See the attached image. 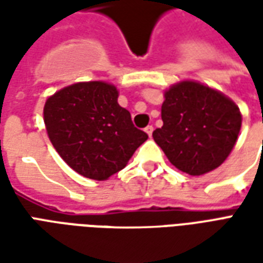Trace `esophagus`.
Here are the masks:
<instances>
[{"instance_id":"34e87169","label":"esophagus","mask_w":263,"mask_h":263,"mask_svg":"<svg viewBox=\"0 0 263 263\" xmlns=\"http://www.w3.org/2000/svg\"><path fill=\"white\" fill-rule=\"evenodd\" d=\"M145 132L148 134L149 137H152V132H154V126L148 125V126H146V128H145Z\"/></svg>"}]
</instances>
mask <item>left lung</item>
Returning a JSON list of instances; mask_svg holds the SVG:
<instances>
[{
    "instance_id": "left-lung-1",
    "label": "left lung",
    "mask_w": 263,
    "mask_h": 263,
    "mask_svg": "<svg viewBox=\"0 0 263 263\" xmlns=\"http://www.w3.org/2000/svg\"><path fill=\"white\" fill-rule=\"evenodd\" d=\"M163 126L152 134L171 163L192 176L214 171L237 142L242 115L235 103L192 80L173 84L162 104Z\"/></svg>"
}]
</instances>
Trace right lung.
<instances>
[{
    "label": "right lung",
    "mask_w": 263,
    "mask_h": 263,
    "mask_svg": "<svg viewBox=\"0 0 263 263\" xmlns=\"http://www.w3.org/2000/svg\"><path fill=\"white\" fill-rule=\"evenodd\" d=\"M43 121L60 158L92 180L124 169L148 139L118 104L117 87L105 81L76 83L54 92L45 103Z\"/></svg>",
    "instance_id": "right-lung-1"
}]
</instances>
